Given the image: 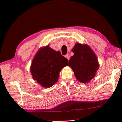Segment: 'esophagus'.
I'll return each mask as SVG.
<instances>
[{"label":"esophagus","mask_w":122,"mask_h":122,"mask_svg":"<svg viewBox=\"0 0 122 122\" xmlns=\"http://www.w3.org/2000/svg\"><path fill=\"white\" fill-rule=\"evenodd\" d=\"M65 57H66V58H67L68 60V61L69 60V59H70V56H69V55L68 54H66V55H65Z\"/></svg>","instance_id":"34e87169"}]
</instances>
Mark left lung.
Masks as SVG:
<instances>
[{"label":"left lung","instance_id":"left-lung-1","mask_svg":"<svg viewBox=\"0 0 122 122\" xmlns=\"http://www.w3.org/2000/svg\"><path fill=\"white\" fill-rule=\"evenodd\" d=\"M71 51L74 55L69 61V67L78 81L88 83L96 76L100 67L97 56L86 44L76 43Z\"/></svg>","mask_w":122,"mask_h":122}]
</instances>
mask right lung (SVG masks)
<instances>
[{
  "instance_id": "1",
  "label": "right lung",
  "mask_w": 122,
  "mask_h": 122,
  "mask_svg": "<svg viewBox=\"0 0 122 122\" xmlns=\"http://www.w3.org/2000/svg\"><path fill=\"white\" fill-rule=\"evenodd\" d=\"M68 60L49 45L41 48L33 59L30 71L32 77L44 88H50L58 81L60 71Z\"/></svg>"
}]
</instances>
